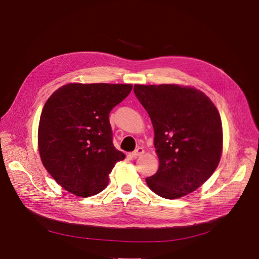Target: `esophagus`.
Instances as JSON below:
<instances>
[{
	"mask_svg": "<svg viewBox=\"0 0 259 259\" xmlns=\"http://www.w3.org/2000/svg\"><path fill=\"white\" fill-rule=\"evenodd\" d=\"M145 152V150H144V148H142V147H138L135 151H133L132 153H131V155L133 156V158H137V156H139V155H142L143 153Z\"/></svg>",
	"mask_w": 259,
	"mask_h": 259,
	"instance_id": "1",
	"label": "esophagus"
}]
</instances>
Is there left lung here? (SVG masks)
Segmentation results:
<instances>
[{
    "instance_id": "obj_1",
    "label": "left lung",
    "mask_w": 259,
    "mask_h": 259,
    "mask_svg": "<svg viewBox=\"0 0 259 259\" xmlns=\"http://www.w3.org/2000/svg\"><path fill=\"white\" fill-rule=\"evenodd\" d=\"M150 116L160 165L146 178L162 198L177 199L194 191L214 173L221 160V115L210 99L192 88L174 84L134 85Z\"/></svg>"
}]
</instances>
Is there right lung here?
Segmentation results:
<instances>
[{"label": "right lung", "mask_w": 259, "mask_h": 259, "mask_svg": "<svg viewBox=\"0 0 259 259\" xmlns=\"http://www.w3.org/2000/svg\"><path fill=\"white\" fill-rule=\"evenodd\" d=\"M131 84L64 85L46 101L38 124L44 167L66 189L91 197L108 186L109 174L125 154L113 146L109 114L128 96Z\"/></svg>", "instance_id": "obj_1"}]
</instances>
